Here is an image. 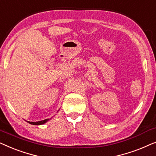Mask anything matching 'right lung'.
Listing matches in <instances>:
<instances>
[{"label":"right lung","instance_id":"1","mask_svg":"<svg viewBox=\"0 0 156 156\" xmlns=\"http://www.w3.org/2000/svg\"><path fill=\"white\" fill-rule=\"evenodd\" d=\"M49 121V119H44V120H42L40 121H37V122H30V121H27V123H30V124H33V125H42V124H44V123H46L47 121Z\"/></svg>","mask_w":156,"mask_h":156}]
</instances>
